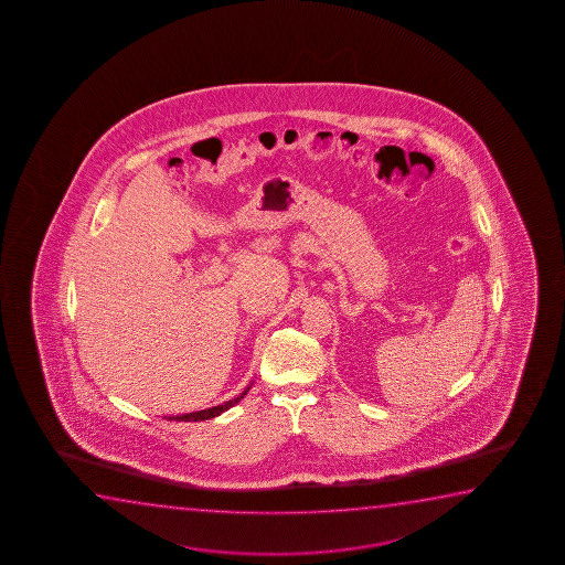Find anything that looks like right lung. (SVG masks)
<instances>
[{
  "instance_id": "add662e5",
  "label": "right lung",
  "mask_w": 565,
  "mask_h": 565,
  "mask_svg": "<svg viewBox=\"0 0 565 565\" xmlns=\"http://www.w3.org/2000/svg\"><path fill=\"white\" fill-rule=\"evenodd\" d=\"M253 386V384H250ZM250 386L245 387V392L243 394L237 395V397H233L230 402L222 403V405H216V407H210V409L204 411H194V413H185V415H175V417H168V420H179V423H196V420H209V418L217 417V415H222L224 411L233 407L235 403H239L245 395H247Z\"/></svg>"
}]
</instances>
